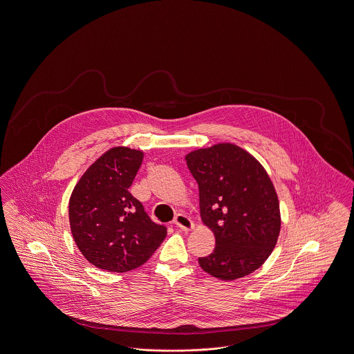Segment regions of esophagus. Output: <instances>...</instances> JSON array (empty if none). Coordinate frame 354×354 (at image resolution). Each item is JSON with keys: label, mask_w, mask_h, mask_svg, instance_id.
<instances>
[{"label": "esophagus", "mask_w": 354, "mask_h": 354, "mask_svg": "<svg viewBox=\"0 0 354 354\" xmlns=\"http://www.w3.org/2000/svg\"><path fill=\"white\" fill-rule=\"evenodd\" d=\"M174 224L180 230V231H192L194 228V223L192 218H189L185 214H176L174 218Z\"/></svg>", "instance_id": "34e87169"}]
</instances>
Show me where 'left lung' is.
Wrapping results in <instances>:
<instances>
[{"mask_svg":"<svg viewBox=\"0 0 354 354\" xmlns=\"http://www.w3.org/2000/svg\"><path fill=\"white\" fill-rule=\"evenodd\" d=\"M199 189L201 217L216 237L198 258L210 275L232 281L255 272L272 254L281 230L274 186L262 164L234 144H217L186 156Z\"/></svg>","mask_w":354,"mask_h":354,"instance_id":"obj_1","label":"left lung"}]
</instances>
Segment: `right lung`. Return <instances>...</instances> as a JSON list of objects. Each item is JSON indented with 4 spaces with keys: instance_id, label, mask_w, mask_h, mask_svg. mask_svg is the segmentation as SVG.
Segmentation results:
<instances>
[{
    "instance_id": "add662e5",
    "label": "right lung",
    "mask_w": 354,
    "mask_h": 354,
    "mask_svg": "<svg viewBox=\"0 0 354 354\" xmlns=\"http://www.w3.org/2000/svg\"><path fill=\"white\" fill-rule=\"evenodd\" d=\"M142 158L141 151L111 148L84 172L69 199L71 230L81 254L111 273L144 265L167 236L129 192Z\"/></svg>"
}]
</instances>
